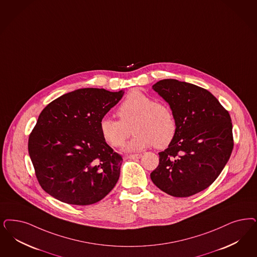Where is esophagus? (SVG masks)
Instances as JSON below:
<instances>
[{
	"instance_id": "esophagus-1",
	"label": "esophagus",
	"mask_w": 257,
	"mask_h": 257,
	"mask_svg": "<svg viewBox=\"0 0 257 257\" xmlns=\"http://www.w3.org/2000/svg\"><path fill=\"white\" fill-rule=\"evenodd\" d=\"M142 157V154H133V155H130L128 158H129L130 160H139V159H141Z\"/></svg>"
}]
</instances>
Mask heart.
Returning a JSON list of instances; mask_svg holds the SVG:
<instances>
[{"mask_svg":"<svg viewBox=\"0 0 257 257\" xmlns=\"http://www.w3.org/2000/svg\"><path fill=\"white\" fill-rule=\"evenodd\" d=\"M119 120L104 116L99 121V132L111 147L123 145L131 135L133 139L126 151H141L151 146L162 149L174 141L177 131L176 115L170 107L158 102L140 90H132L116 110Z\"/></svg>","mask_w":257,"mask_h":257,"instance_id":"heart-1","label":"heart"}]
</instances>
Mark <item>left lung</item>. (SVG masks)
<instances>
[{"mask_svg": "<svg viewBox=\"0 0 257 257\" xmlns=\"http://www.w3.org/2000/svg\"><path fill=\"white\" fill-rule=\"evenodd\" d=\"M153 89L173 110L177 135L163 152L151 179L161 191L188 197L210 186L220 175L233 148L229 112L208 90L173 79Z\"/></svg>", "mask_w": 257, "mask_h": 257, "instance_id": "1", "label": "left lung"}]
</instances>
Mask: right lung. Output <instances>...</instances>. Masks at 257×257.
<instances>
[{
    "instance_id": "obj_1",
    "label": "right lung",
    "mask_w": 257,
    "mask_h": 257,
    "mask_svg": "<svg viewBox=\"0 0 257 257\" xmlns=\"http://www.w3.org/2000/svg\"><path fill=\"white\" fill-rule=\"evenodd\" d=\"M123 92L78 89L50 102L29 135L28 153L39 184L56 199L85 206L115 187L122 157L103 141L99 121Z\"/></svg>"
}]
</instances>
